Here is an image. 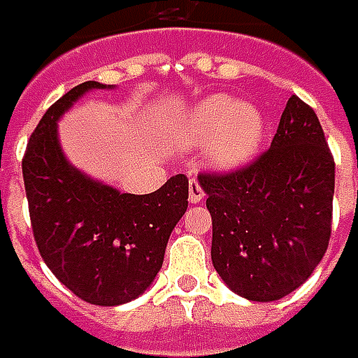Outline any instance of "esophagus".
Listing matches in <instances>:
<instances>
[{
  "instance_id": "obj_1",
  "label": "esophagus",
  "mask_w": 358,
  "mask_h": 358,
  "mask_svg": "<svg viewBox=\"0 0 358 358\" xmlns=\"http://www.w3.org/2000/svg\"><path fill=\"white\" fill-rule=\"evenodd\" d=\"M203 199H205V189H203V185L193 177V179L189 181V201H191V203H201Z\"/></svg>"
}]
</instances>
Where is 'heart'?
<instances>
[{
    "mask_svg": "<svg viewBox=\"0 0 358 358\" xmlns=\"http://www.w3.org/2000/svg\"><path fill=\"white\" fill-rule=\"evenodd\" d=\"M191 141L209 145V159L219 169H235L253 159L265 139V117L251 103L213 95L195 105L185 117Z\"/></svg>",
    "mask_w": 358,
    "mask_h": 358,
    "instance_id": "obj_1",
    "label": "heart"
}]
</instances>
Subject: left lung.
Here are the masks:
<instances>
[{"mask_svg": "<svg viewBox=\"0 0 358 358\" xmlns=\"http://www.w3.org/2000/svg\"><path fill=\"white\" fill-rule=\"evenodd\" d=\"M213 219L215 271L237 295L271 303L299 289L331 239L335 159L317 113L293 95L265 153L199 173Z\"/></svg>", "mask_w": 358, "mask_h": 358, "instance_id": "left-lung-1", "label": "left lung"}]
</instances>
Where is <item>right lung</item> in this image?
I'll list each match as a JSON object with an SVG mask.
<instances>
[{"mask_svg": "<svg viewBox=\"0 0 358 358\" xmlns=\"http://www.w3.org/2000/svg\"><path fill=\"white\" fill-rule=\"evenodd\" d=\"M90 90L85 81L45 111L21 161L37 249L51 273L79 299L115 307L153 282L169 235L187 211L189 179L175 175L149 195L119 193L65 159L57 119Z\"/></svg>", "mask_w": 358, "mask_h": 358, "instance_id": "1", "label": "right lung"}]
</instances>
